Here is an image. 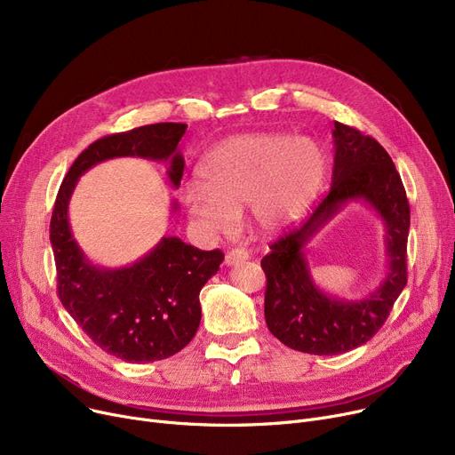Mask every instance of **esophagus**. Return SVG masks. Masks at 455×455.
I'll return each instance as SVG.
<instances>
[{
    "label": "esophagus",
    "mask_w": 455,
    "mask_h": 455,
    "mask_svg": "<svg viewBox=\"0 0 455 455\" xmlns=\"http://www.w3.org/2000/svg\"><path fill=\"white\" fill-rule=\"evenodd\" d=\"M249 258H251V254H249L245 249H232V251L227 252V256H225V264L230 267V266L240 264V261H245V259H249Z\"/></svg>",
    "instance_id": "obj_1"
}]
</instances>
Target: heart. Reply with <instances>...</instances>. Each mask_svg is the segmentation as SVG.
<instances>
[{
  "label": "heart",
  "mask_w": 455,
  "mask_h": 455,
  "mask_svg": "<svg viewBox=\"0 0 455 455\" xmlns=\"http://www.w3.org/2000/svg\"><path fill=\"white\" fill-rule=\"evenodd\" d=\"M326 155L307 136L240 134L215 146L201 162L203 182L189 180L180 197L208 234L232 232L247 204L264 234L297 225L321 194Z\"/></svg>",
  "instance_id": "1"
}]
</instances>
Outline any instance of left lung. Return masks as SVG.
<instances>
[{
	"label": "left lung",
	"mask_w": 455,
	"mask_h": 455,
	"mask_svg": "<svg viewBox=\"0 0 455 455\" xmlns=\"http://www.w3.org/2000/svg\"><path fill=\"white\" fill-rule=\"evenodd\" d=\"M331 188L309 220L280 237L261 259L267 276L266 323L273 336L299 352L333 355L367 343L386 323L408 283L410 203L396 167L379 143L339 122L333 124ZM362 200L387 228L388 273L357 301L330 296L313 280L307 243L347 204Z\"/></svg>",
	"instance_id": "8db88e82"
}]
</instances>
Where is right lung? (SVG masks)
I'll use <instances>...</instances> for the list:
<instances>
[{
    "label": "right lung",
    "mask_w": 455,
    "mask_h": 455,
    "mask_svg": "<svg viewBox=\"0 0 455 455\" xmlns=\"http://www.w3.org/2000/svg\"><path fill=\"white\" fill-rule=\"evenodd\" d=\"M186 127L155 124L93 141L71 164L53 208L50 240L60 302L95 345L131 363L165 360L194 339L201 323L199 293L225 254L164 235L131 266H95L71 232L68 206L81 175L119 156L165 162L167 179L179 188L184 156L177 146Z\"/></svg>",
    "instance_id": "add662e5"
}]
</instances>
